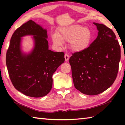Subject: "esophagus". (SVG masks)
Masks as SVG:
<instances>
[{
	"label": "esophagus",
	"instance_id": "34e87169",
	"mask_svg": "<svg viewBox=\"0 0 125 125\" xmlns=\"http://www.w3.org/2000/svg\"><path fill=\"white\" fill-rule=\"evenodd\" d=\"M64 58H65V62H67V61H68V60H69V56H68V54H67V53H65L64 54Z\"/></svg>",
	"mask_w": 125,
	"mask_h": 125
}]
</instances>
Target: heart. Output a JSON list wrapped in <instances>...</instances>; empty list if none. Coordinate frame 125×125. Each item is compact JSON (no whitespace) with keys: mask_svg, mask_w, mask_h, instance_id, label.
Segmentation results:
<instances>
[{"mask_svg":"<svg viewBox=\"0 0 125 125\" xmlns=\"http://www.w3.org/2000/svg\"><path fill=\"white\" fill-rule=\"evenodd\" d=\"M92 39L89 29L79 25L61 27L57 33L52 35L54 45L62 47L64 42H69V47L74 52H81L88 47Z\"/></svg>","mask_w":125,"mask_h":125,"instance_id":"heart-1","label":"heart"}]
</instances>
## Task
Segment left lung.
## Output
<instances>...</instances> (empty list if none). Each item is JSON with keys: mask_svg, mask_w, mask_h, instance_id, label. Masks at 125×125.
Wrapping results in <instances>:
<instances>
[{"mask_svg": "<svg viewBox=\"0 0 125 125\" xmlns=\"http://www.w3.org/2000/svg\"><path fill=\"white\" fill-rule=\"evenodd\" d=\"M93 24L98 30L96 39L69 60L75 88L89 95L110 87L117 77L121 58L120 46L113 30L103 24Z\"/></svg>", "mask_w": 125, "mask_h": 125, "instance_id": "8db88e82", "label": "left lung"}]
</instances>
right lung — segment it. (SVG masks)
Returning a JSON list of instances; mask_svg holds the SVG:
<instances>
[{
  "label": "right lung",
  "mask_w": 125,
  "mask_h": 125,
  "mask_svg": "<svg viewBox=\"0 0 125 125\" xmlns=\"http://www.w3.org/2000/svg\"><path fill=\"white\" fill-rule=\"evenodd\" d=\"M33 36L34 46L26 54L22 51L21 37ZM47 30L33 20L16 29L12 35L6 56L10 80L16 90L28 96L41 98L52 86V75L64 62V53L48 48Z\"/></svg>",
  "instance_id": "add662e5"
}]
</instances>
